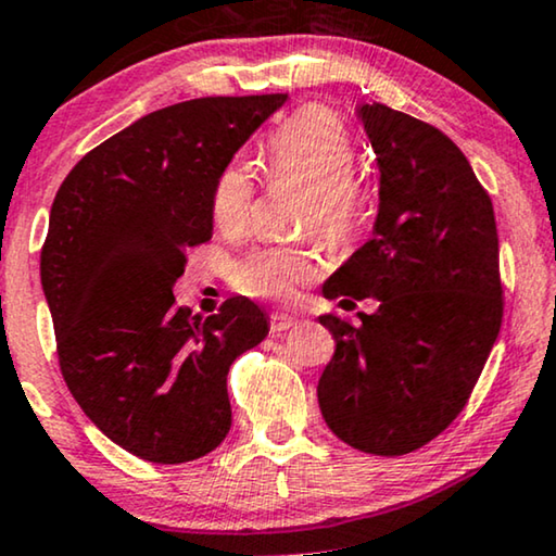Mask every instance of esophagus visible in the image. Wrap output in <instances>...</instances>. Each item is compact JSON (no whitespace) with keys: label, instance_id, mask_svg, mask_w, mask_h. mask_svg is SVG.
<instances>
[{"label":"esophagus","instance_id":"34e87169","mask_svg":"<svg viewBox=\"0 0 556 556\" xmlns=\"http://www.w3.org/2000/svg\"><path fill=\"white\" fill-rule=\"evenodd\" d=\"M294 325H296V317L292 315H285V312H275V315H271V332H285Z\"/></svg>","mask_w":556,"mask_h":556}]
</instances>
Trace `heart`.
<instances>
[{"label": "heart", "mask_w": 556, "mask_h": 556, "mask_svg": "<svg viewBox=\"0 0 556 556\" xmlns=\"http://www.w3.org/2000/svg\"><path fill=\"white\" fill-rule=\"evenodd\" d=\"M355 143L338 115L304 108L267 140V174L307 189L300 226H315L332 247L355 237L367 216V193L353 176ZM254 178L244 163H229L214 184L211 216L218 231L241 233L252 216ZM319 256L302 247H260L233 269V287L260 300L287 302L317 277Z\"/></svg>", "instance_id": "1"}]
</instances>
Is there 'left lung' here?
<instances>
[{"label": "left lung", "instance_id": "left-lung-1", "mask_svg": "<svg viewBox=\"0 0 556 556\" xmlns=\"http://www.w3.org/2000/svg\"><path fill=\"white\" fill-rule=\"evenodd\" d=\"M355 113L380 170L378 216L372 239L325 281L323 294L375 296L378 309L359 312V327L319 315L334 355L317 401L340 441L403 456L464 410L498 338L496 218L448 136L382 103H359Z\"/></svg>", "mask_w": 556, "mask_h": 556}]
</instances>
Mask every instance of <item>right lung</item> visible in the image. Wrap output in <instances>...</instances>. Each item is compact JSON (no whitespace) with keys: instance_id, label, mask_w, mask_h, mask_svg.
<instances>
[{"instance_id":"add662e5","label":"right lung","mask_w":556,"mask_h":556,"mask_svg":"<svg viewBox=\"0 0 556 556\" xmlns=\"http://www.w3.org/2000/svg\"><path fill=\"white\" fill-rule=\"evenodd\" d=\"M287 92L197 98L148 113L83 155L52 201L42 292L70 393L113 443L186 464L231 428L226 375L260 345V304L201 319L176 307L186 252L214 233L211 193Z\"/></svg>"}]
</instances>
